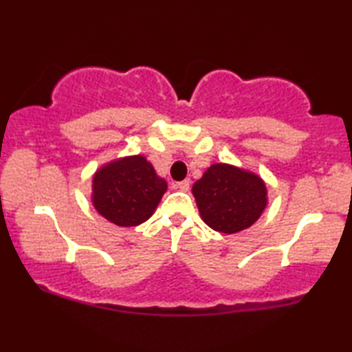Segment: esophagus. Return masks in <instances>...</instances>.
Segmentation results:
<instances>
[{
    "label": "esophagus",
    "mask_w": 352,
    "mask_h": 352,
    "mask_svg": "<svg viewBox=\"0 0 352 352\" xmlns=\"http://www.w3.org/2000/svg\"><path fill=\"white\" fill-rule=\"evenodd\" d=\"M177 188L183 190V192H188L189 188H190V180H183V182H178L177 183Z\"/></svg>",
    "instance_id": "obj_1"
}]
</instances>
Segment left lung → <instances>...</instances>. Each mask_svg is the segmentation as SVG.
Masks as SVG:
<instances>
[{
	"mask_svg": "<svg viewBox=\"0 0 352 352\" xmlns=\"http://www.w3.org/2000/svg\"><path fill=\"white\" fill-rule=\"evenodd\" d=\"M192 194L205 223L226 234L252 226L267 204L264 182L228 164H212L194 183Z\"/></svg>",
	"mask_w": 352,
	"mask_h": 352,
	"instance_id": "obj_1",
	"label": "left lung"
}]
</instances>
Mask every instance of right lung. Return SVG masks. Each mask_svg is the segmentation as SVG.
Listing matches in <instances>:
<instances>
[{"mask_svg": "<svg viewBox=\"0 0 352 352\" xmlns=\"http://www.w3.org/2000/svg\"><path fill=\"white\" fill-rule=\"evenodd\" d=\"M168 184L144 157L107 164L93 178V204L99 214L119 226H136L152 216Z\"/></svg>", "mask_w": 352, "mask_h": 352, "instance_id": "1", "label": "right lung"}]
</instances>
